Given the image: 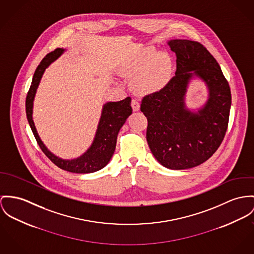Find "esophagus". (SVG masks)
<instances>
[{
	"instance_id": "1",
	"label": "esophagus",
	"mask_w": 254,
	"mask_h": 254,
	"mask_svg": "<svg viewBox=\"0 0 254 254\" xmlns=\"http://www.w3.org/2000/svg\"><path fill=\"white\" fill-rule=\"evenodd\" d=\"M131 107H132L133 111H138L140 109V103L137 101V99L135 98H133L131 100Z\"/></svg>"
}]
</instances>
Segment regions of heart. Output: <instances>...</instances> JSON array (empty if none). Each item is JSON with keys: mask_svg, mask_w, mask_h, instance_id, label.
<instances>
[{"mask_svg": "<svg viewBox=\"0 0 254 254\" xmlns=\"http://www.w3.org/2000/svg\"><path fill=\"white\" fill-rule=\"evenodd\" d=\"M129 73L135 77L133 87L139 93L151 94L162 89L171 74V62L165 54L146 49L129 66Z\"/></svg>", "mask_w": 254, "mask_h": 254, "instance_id": "heart-1", "label": "heart"}]
</instances>
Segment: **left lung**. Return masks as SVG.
Wrapping results in <instances>:
<instances>
[{
    "mask_svg": "<svg viewBox=\"0 0 254 254\" xmlns=\"http://www.w3.org/2000/svg\"><path fill=\"white\" fill-rule=\"evenodd\" d=\"M175 75L159 91L145 96L140 110L147 117V142L156 160L173 170L205 162L225 136L231 107V91L218 63L198 41L173 39ZM196 75L208 86L209 99L198 114L185 108L184 95Z\"/></svg>",
    "mask_w": 254,
    "mask_h": 254,
    "instance_id": "8db88e82",
    "label": "left lung"
}]
</instances>
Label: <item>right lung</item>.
<instances>
[{
  "label": "right lung",
  "instance_id": "add662e5",
  "mask_svg": "<svg viewBox=\"0 0 254 254\" xmlns=\"http://www.w3.org/2000/svg\"><path fill=\"white\" fill-rule=\"evenodd\" d=\"M63 52L64 49L57 48L54 51L48 53L42 59L39 66L37 67L26 98L27 119L35 138L39 144V148L44 153V155L55 165H57L59 168L77 174L93 173L103 168L113 156L116 148L118 133L123 125L126 123V120L132 113V108L130 106L131 98L127 97L121 101L107 102L106 104H104L95 140L91 148L83 156L76 159L64 160L51 154L43 145L37 132L33 121V102L39 81L45 68L53 61L60 57Z\"/></svg>",
  "mask_w": 254,
  "mask_h": 254
}]
</instances>
